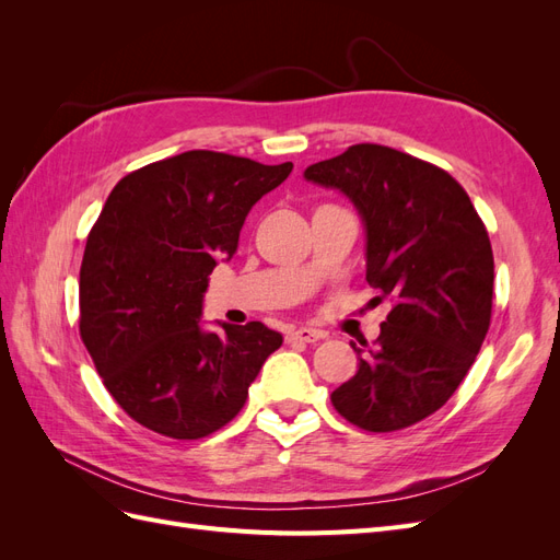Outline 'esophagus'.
<instances>
[{
  "instance_id": "esophagus-1",
  "label": "esophagus",
  "mask_w": 560,
  "mask_h": 560,
  "mask_svg": "<svg viewBox=\"0 0 560 560\" xmlns=\"http://www.w3.org/2000/svg\"><path fill=\"white\" fill-rule=\"evenodd\" d=\"M322 336H325V334L317 331V329L301 327V329H296V331H292V334H290V341H299V343H317Z\"/></svg>"
}]
</instances>
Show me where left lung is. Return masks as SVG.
<instances>
[{
    "label": "left lung",
    "instance_id": "1",
    "mask_svg": "<svg viewBox=\"0 0 560 560\" xmlns=\"http://www.w3.org/2000/svg\"><path fill=\"white\" fill-rule=\"evenodd\" d=\"M341 191L366 233V280L395 301L376 346L331 393L369 432H393L448 401L481 350L493 308V249L469 196L442 167L381 144H354L303 171Z\"/></svg>",
    "mask_w": 560,
    "mask_h": 560
}]
</instances>
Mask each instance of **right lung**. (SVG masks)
Here are the masks:
<instances>
[{
  "instance_id": "add662e5",
  "label": "right lung",
  "mask_w": 560,
  "mask_h": 560,
  "mask_svg": "<svg viewBox=\"0 0 560 560\" xmlns=\"http://www.w3.org/2000/svg\"><path fill=\"white\" fill-rule=\"evenodd\" d=\"M292 167L196 149L112 189L83 252L79 329L109 395L140 425L173 439L217 432L282 346L261 322H217V334L200 315L247 212Z\"/></svg>"
}]
</instances>
